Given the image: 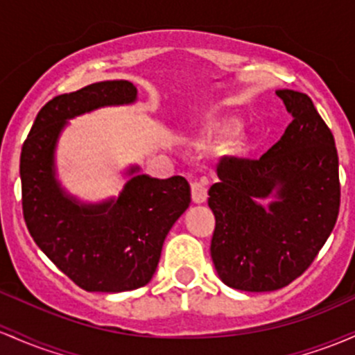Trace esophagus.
<instances>
[{"mask_svg": "<svg viewBox=\"0 0 355 355\" xmlns=\"http://www.w3.org/2000/svg\"><path fill=\"white\" fill-rule=\"evenodd\" d=\"M192 200L196 204H204L207 200V184L204 180L192 182Z\"/></svg>", "mask_w": 355, "mask_h": 355, "instance_id": "esophagus-1", "label": "esophagus"}]
</instances>
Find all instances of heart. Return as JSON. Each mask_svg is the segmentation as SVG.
I'll list each match as a JSON object with an SVG mask.
<instances>
[{"label":"heart","instance_id":"b5f03b06","mask_svg":"<svg viewBox=\"0 0 355 355\" xmlns=\"http://www.w3.org/2000/svg\"><path fill=\"white\" fill-rule=\"evenodd\" d=\"M236 126H237L236 121H231V123H227V128H229V130H234Z\"/></svg>","mask_w":355,"mask_h":355}]
</instances>
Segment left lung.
Segmentation results:
<instances>
[{
  "label": "left lung",
  "mask_w": 355,
  "mask_h": 355,
  "mask_svg": "<svg viewBox=\"0 0 355 355\" xmlns=\"http://www.w3.org/2000/svg\"><path fill=\"white\" fill-rule=\"evenodd\" d=\"M276 96L293 116L285 135L259 159L222 158L209 190L210 256L222 282L241 291H275L303 275L340 207L332 131L306 94L282 89Z\"/></svg>",
  "instance_id": "1"
}]
</instances>
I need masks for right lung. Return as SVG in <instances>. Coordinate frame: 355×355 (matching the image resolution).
I'll use <instances>...</instances> for the list:
<instances>
[{
	"instance_id": "1",
	"label": "right lung",
	"mask_w": 355,
	"mask_h": 355,
	"mask_svg": "<svg viewBox=\"0 0 355 355\" xmlns=\"http://www.w3.org/2000/svg\"><path fill=\"white\" fill-rule=\"evenodd\" d=\"M130 80H104L53 97L37 114L19 157L23 217L30 236L53 264L85 291L145 286L155 275L163 241L190 205L184 177L133 175L118 198L80 204L55 178L53 155L67 119L103 106L136 101Z\"/></svg>"
}]
</instances>
